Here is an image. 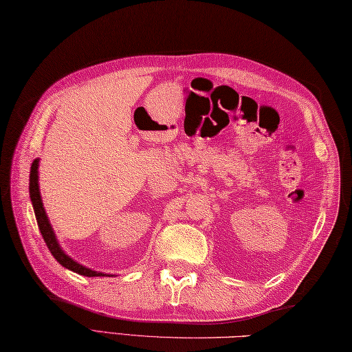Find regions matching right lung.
Listing matches in <instances>:
<instances>
[{"label":"right lung","instance_id":"right-lung-1","mask_svg":"<svg viewBox=\"0 0 352 352\" xmlns=\"http://www.w3.org/2000/svg\"><path fill=\"white\" fill-rule=\"evenodd\" d=\"M38 165H39V159H35L32 162L30 167V182H29V193H30V201L33 205V211H35L36 216V222H38V228L41 231L43 239L47 248L50 250L52 256L56 258V261L63 265L64 268H67L73 273H78L81 276H87V277H98V276H109L104 273H98V271L90 270L84 265L78 263L76 261H73L70 256H67L63 251V248L59 247V243L56 241V236L53 233V228L49 222V217L45 214V210L43 207V201H41V193H39V185H38Z\"/></svg>","mask_w":352,"mask_h":352}]
</instances>
